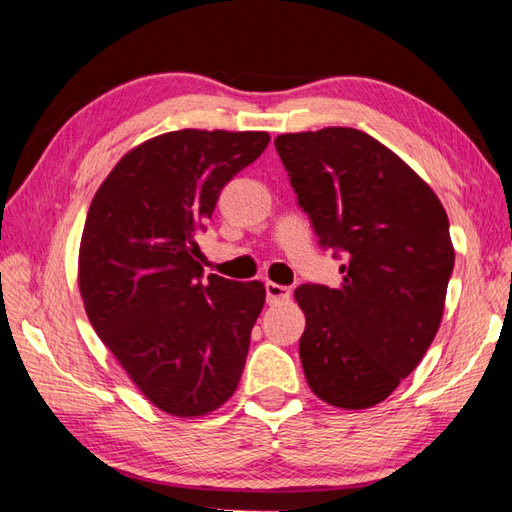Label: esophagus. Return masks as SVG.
Returning <instances> with one entry per match:
<instances>
[{
	"label": "esophagus",
	"mask_w": 512,
	"mask_h": 512,
	"mask_svg": "<svg viewBox=\"0 0 512 512\" xmlns=\"http://www.w3.org/2000/svg\"><path fill=\"white\" fill-rule=\"evenodd\" d=\"M291 298V291L287 287H282V284H275V282H266V302L268 305H277V302H284Z\"/></svg>",
	"instance_id": "34e87169"
}]
</instances>
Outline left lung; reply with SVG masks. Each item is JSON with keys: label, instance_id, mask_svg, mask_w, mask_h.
<instances>
[{"label": "left lung", "instance_id": "left-lung-1", "mask_svg": "<svg viewBox=\"0 0 512 512\" xmlns=\"http://www.w3.org/2000/svg\"><path fill=\"white\" fill-rule=\"evenodd\" d=\"M298 205L343 255L339 289L300 284V361L320 400L384 402L422 361L443 320L454 246L443 203L409 164L357 128L275 137Z\"/></svg>", "mask_w": 512, "mask_h": 512}]
</instances>
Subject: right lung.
<instances>
[{"label":"right lung","instance_id":"obj_1","mask_svg":"<svg viewBox=\"0 0 512 512\" xmlns=\"http://www.w3.org/2000/svg\"><path fill=\"white\" fill-rule=\"evenodd\" d=\"M271 142L262 131H173L135 146L108 173L85 219V311L146 400L176 418L216 411L237 391L262 282H203L196 232L221 189Z\"/></svg>","mask_w":512,"mask_h":512}]
</instances>
